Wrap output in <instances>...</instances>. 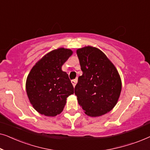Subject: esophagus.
I'll return each instance as SVG.
<instances>
[{
	"label": "esophagus",
	"mask_w": 150,
	"mask_h": 150,
	"mask_svg": "<svg viewBox=\"0 0 150 150\" xmlns=\"http://www.w3.org/2000/svg\"><path fill=\"white\" fill-rule=\"evenodd\" d=\"M77 82H78V80L76 79H74V80H72V81H71V83H72V85H73L74 87H75L76 85Z\"/></svg>",
	"instance_id": "esophagus-1"
}]
</instances>
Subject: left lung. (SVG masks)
Returning a JSON list of instances; mask_svg holds the SVG:
<instances>
[{
	"label": "left lung",
	"mask_w": 150,
	"mask_h": 150,
	"mask_svg": "<svg viewBox=\"0 0 150 150\" xmlns=\"http://www.w3.org/2000/svg\"><path fill=\"white\" fill-rule=\"evenodd\" d=\"M76 54L83 71L74 89L78 102L87 115H103L115 107L120 96L122 81L117 69L96 47L79 48Z\"/></svg>",
	"instance_id": "obj_1"
}]
</instances>
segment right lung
<instances>
[{
	"instance_id": "1",
	"label": "right lung",
	"mask_w": 150,
	"mask_h": 150,
	"mask_svg": "<svg viewBox=\"0 0 150 150\" xmlns=\"http://www.w3.org/2000/svg\"><path fill=\"white\" fill-rule=\"evenodd\" d=\"M73 54L59 48L47 53L32 67L26 81V91L33 107L40 114L54 117L63 111L67 98L74 93L68 74L61 67Z\"/></svg>"
}]
</instances>
